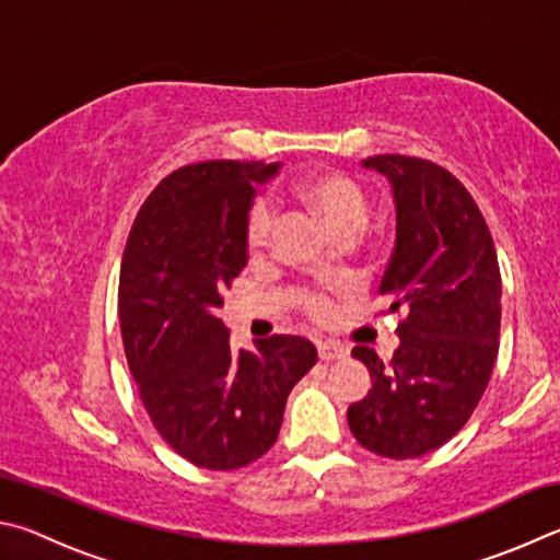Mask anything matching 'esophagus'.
<instances>
[{
  "label": "esophagus",
  "instance_id": "1",
  "mask_svg": "<svg viewBox=\"0 0 560 560\" xmlns=\"http://www.w3.org/2000/svg\"><path fill=\"white\" fill-rule=\"evenodd\" d=\"M317 354L322 361H335V359H345L349 354V349L339 341H317Z\"/></svg>",
  "mask_w": 560,
  "mask_h": 560
}]
</instances>
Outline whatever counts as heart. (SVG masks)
<instances>
[{
  "label": "heart",
  "mask_w": 560,
  "mask_h": 560,
  "mask_svg": "<svg viewBox=\"0 0 560 560\" xmlns=\"http://www.w3.org/2000/svg\"><path fill=\"white\" fill-rule=\"evenodd\" d=\"M298 196L307 206H312L322 221L327 223L335 238L339 235H357L366 225L369 201L361 186L351 176L341 172H317L298 184ZM272 209L265 201H258L248 213L245 225V241L255 253L265 248L272 231ZM305 307L312 312H322L327 307V300L322 295H307Z\"/></svg>",
  "instance_id": "obj_1"
}]
</instances>
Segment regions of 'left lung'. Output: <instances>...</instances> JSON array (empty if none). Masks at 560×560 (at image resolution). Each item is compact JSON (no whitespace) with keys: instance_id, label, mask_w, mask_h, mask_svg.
Returning a JSON list of instances; mask_svg holds the SVG:
<instances>
[{"instance_id":"8db88e82","label":"left lung","mask_w":560,"mask_h":560,"mask_svg":"<svg viewBox=\"0 0 560 560\" xmlns=\"http://www.w3.org/2000/svg\"><path fill=\"white\" fill-rule=\"evenodd\" d=\"M361 164L394 194L396 248L378 295L406 319L388 364L364 345L351 349L374 384L347 420L371 453L410 459L445 445L482 398L499 349L502 278L492 233L453 174L404 154Z\"/></svg>"}]
</instances>
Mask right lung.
Instances as JSON below:
<instances>
[{"mask_svg":"<svg viewBox=\"0 0 560 560\" xmlns=\"http://www.w3.org/2000/svg\"><path fill=\"white\" fill-rule=\"evenodd\" d=\"M280 162L215 160L172 172L147 196L120 268L122 345L142 404L176 453L238 469L278 440L290 390L315 366L302 337L233 349L221 292L248 262L255 186Z\"/></svg>","mask_w":560,"mask_h":560,"instance_id":"obj_1","label":"right lung"}]
</instances>
